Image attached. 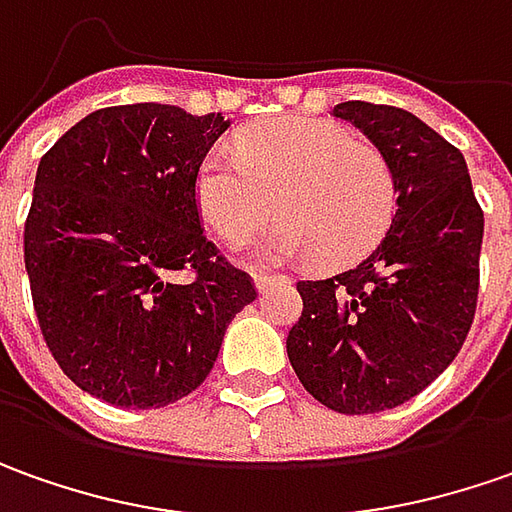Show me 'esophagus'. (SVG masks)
I'll return each instance as SVG.
<instances>
[{
    "label": "esophagus",
    "mask_w": 512,
    "mask_h": 512,
    "mask_svg": "<svg viewBox=\"0 0 512 512\" xmlns=\"http://www.w3.org/2000/svg\"><path fill=\"white\" fill-rule=\"evenodd\" d=\"M283 283H289L283 274H255V289L257 291H269L272 286H283Z\"/></svg>",
    "instance_id": "esophagus-1"
}]
</instances>
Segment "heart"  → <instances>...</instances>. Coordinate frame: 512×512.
<instances>
[{
    "label": "heart",
    "mask_w": 512,
    "mask_h": 512,
    "mask_svg": "<svg viewBox=\"0 0 512 512\" xmlns=\"http://www.w3.org/2000/svg\"><path fill=\"white\" fill-rule=\"evenodd\" d=\"M203 223L229 243L252 238L266 263L314 255L326 269L368 255L397 215V178L388 158L340 121L272 118L238 135V152H206L195 172Z\"/></svg>",
    "instance_id": "obj_1"
}]
</instances>
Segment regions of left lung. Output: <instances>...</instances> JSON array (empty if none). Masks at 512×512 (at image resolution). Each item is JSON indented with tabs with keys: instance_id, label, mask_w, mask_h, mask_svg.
<instances>
[{
	"instance_id": "obj_1",
	"label": "left lung",
	"mask_w": 512,
	"mask_h": 512,
	"mask_svg": "<svg viewBox=\"0 0 512 512\" xmlns=\"http://www.w3.org/2000/svg\"><path fill=\"white\" fill-rule=\"evenodd\" d=\"M337 118L371 138L397 178V215L348 272L300 280L286 351L297 379L337 414H377L428 388L465 343L485 215L465 155L414 113L343 101Z\"/></svg>"
}]
</instances>
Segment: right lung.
Here are the masks:
<instances>
[{
	"mask_svg": "<svg viewBox=\"0 0 512 512\" xmlns=\"http://www.w3.org/2000/svg\"><path fill=\"white\" fill-rule=\"evenodd\" d=\"M226 130L221 113L121 104L84 115L39 161L27 280L47 348L81 391L138 411L178 402L257 297L195 203L198 164Z\"/></svg>",
	"mask_w": 512,
	"mask_h": 512,
	"instance_id": "obj_1",
	"label": "right lung"
}]
</instances>
